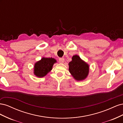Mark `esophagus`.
Masks as SVG:
<instances>
[{"mask_svg":"<svg viewBox=\"0 0 123 123\" xmlns=\"http://www.w3.org/2000/svg\"><path fill=\"white\" fill-rule=\"evenodd\" d=\"M59 61L61 63H63L65 62V59L64 58H59Z\"/></svg>","mask_w":123,"mask_h":123,"instance_id":"obj_1","label":"esophagus"}]
</instances>
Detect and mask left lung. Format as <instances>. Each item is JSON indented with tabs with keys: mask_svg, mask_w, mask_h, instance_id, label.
Masks as SVG:
<instances>
[{
	"mask_svg": "<svg viewBox=\"0 0 123 123\" xmlns=\"http://www.w3.org/2000/svg\"><path fill=\"white\" fill-rule=\"evenodd\" d=\"M69 64V71L77 80H81L87 77L89 73V66L78 55H74Z\"/></svg>",
	"mask_w": 123,
	"mask_h": 123,
	"instance_id": "8db88e82",
	"label": "left lung"
}]
</instances>
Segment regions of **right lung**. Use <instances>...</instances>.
Listing matches in <instances>:
<instances>
[{
    "mask_svg": "<svg viewBox=\"0 0 123 123\" xmlns=\"http://www.w3.org/2000/svg\"><path fill=\"white\" fill-rule=\"evenodd\" d=\"M55 62L56 61L53 58L43 57L35 64L34 71L35 75L39 77L44 76L52 70Z\"/></svg>",
    "mask_w": 123,
    "mask_h": 123,
    "instance_id": "right-lung-1",
    "label": "right lung"
}]
</instances>
